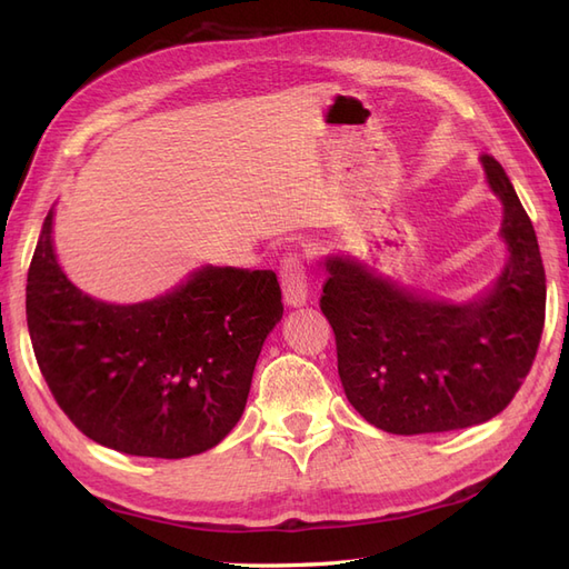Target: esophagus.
<instances>
[{"label": "esophagus", "mask_w": 569, "mask_h": 569, "mask_svg": "<svg viewBox=\"0 0 569 569\" xmlns=\"http://www.w3.org/2000/svg\"><path fill=\"white\" fill-rule=\"evenodd\" d=\"M280 282L287 306H303L308 301V268L299 253H287L282 258Z\"/></svg>", "instance_id": "34e87169"}]
</instances>
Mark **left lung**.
Returning a JSON list of instances; mask_svg holds the SVG:
<instances>
[{"mask_svg": "<svg viewBox=\"0 0 569 569\" xmlns=\"http://www.w3.org/2000/svg\"><path fill=\"white\" fill-rule=\"evenodd\" d=\"M487 180L503 201L510 263L485 299L412 297L349 258H330L320 311L337 341L351 406L391 435H429L498 416L531 370L546 320V272L537 232L491 153Z\"/></svg>", "mask_w": 569, "mask_h": 569, "instance_id": "left-lung-1", "label": "left lung"}]
</instances>
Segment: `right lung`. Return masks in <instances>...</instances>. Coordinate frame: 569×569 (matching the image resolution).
Segmentation results:
<instances>
[{
  "mask_svg": "<svg viewBox=\"0 0 569 569\" xmlns=\"http://www.w3.org/2000/svg\"><path fill=\"white\" fill-rule=\"evenodd\" d=\"M282 311L272 270L213 266L147 303L97 301L59 268L51 211L26 287L32 351L59 408L92 441L147 458L197 456L230 435Z\"/></svg>",
  "mask_w": 569,
  "mask_h": 569,
  "instance_id": "right-lung-1",
  "label": "right lung"
}]
</instances>
